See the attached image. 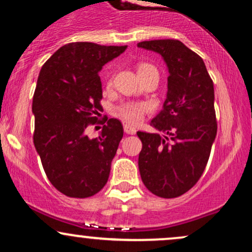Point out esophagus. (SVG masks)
Here are the masks:
<instances>
[{"mask_svg":"<svg viewBox=\"0 0 252 252\" xmlns=\"http://www.w3.org/2000/svg\"><path fill=\"white\" fill-rule=\"evenodd\" d=\"M124 131L126 132V134L129 135H134L136 132V128H134V126H129V124H124Z\"/></svg>","mask_w":252,"mask_h":252,"instance_id":"1","label":"esophagus"}]
</instances>
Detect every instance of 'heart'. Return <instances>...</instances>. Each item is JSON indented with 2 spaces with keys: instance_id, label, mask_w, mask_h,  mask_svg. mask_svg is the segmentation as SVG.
Listing matches in <instances>:
<instances>
[{
  "instance_id": "heart-1",
  "label": "heart",
  "mask_w": 252,
  "mask_h": 252,
  "mask_svg": "<svg viewBox=\"0 0 252 252\" xmlns=\"http://www.w3.org/2000/svg\"><path fill=\"white\" fill-rule=\"evenodd\" d=\"M147 71H156L154 66L149 65V63H141L138 66V73H142V72ZM111 83V80L109 79L108 84ZM147 111V105L143 103H124L118 108V114L123 118L124 121L129 123H138L142 120L144 112Z\"/></svg>"
}]
</instances>
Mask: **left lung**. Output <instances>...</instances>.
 I'll return each instance as SVG.
<instances>
[{
	"label": "left lung",
	"instance_id": "left-lung-1",
	"mask_svg": "<svg viewBox=\"0 0 252 252\" xmlns=\"http://www.w3.org/2000/svg\"><path fill=\"white\" fill-rule=\"evenodd\" d=\"M137 46L162 57L168 68L167 97L150 126L137 131L142 142L138 169L144 186L161 198H176L198 182L217 135L215 89L204 60L179 40Z\"/></svg>",
	"mask_w": 252,
	"mask_h": 252
}]
</instances>
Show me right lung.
<instances>
[{"mask_svg":"<svg viewBox=\"0 0 252 252\" xmlns=\"http://www.w3.org/2000/svg\"><path fill=\"white\" fill-rule=\"evenodd\" d=\"M126 50V46L71 42L41 67L32 105L33 140L48 180L63 194L89 198L108 181L123 137L122 123L110 118L96 138L85 130L97 122L94 115L102 108L100 70Z\"/></svg>","mask_w":252,"mask_h":252,"instance_id":"obj_1","label":"right lung"}]
</instances>
